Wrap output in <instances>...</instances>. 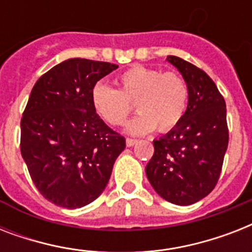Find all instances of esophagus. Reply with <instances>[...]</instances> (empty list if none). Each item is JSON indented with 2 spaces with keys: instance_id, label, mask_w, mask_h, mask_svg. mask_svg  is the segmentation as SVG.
Instances as JSON below:
<instances>
[{
  "instance_id": "obj_1",
  "label": "esophagus",
  "mask_w": 252,
  "mask_h": 252,
  "mask_svg": "<svg viewBox=\"0 0 252 252\" xmlns=\"http://www.w3.org/2000/svg\"><path fill=\"white\" fill-rule=\"evenodd\" d=\"M126 146H133V145H136V144H137V140H136V138H126Z\"/></svg>"
}]
</instances>
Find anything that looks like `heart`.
<instances>
[{"instance_id":"1","label":"heart","mask_w":252,"mask_h":252,"mask_svg":"<svg viewBox=\"0 0 252 252\" xmlns=\"http://www.w3.org/2000/svg\"><path fill=\"white\" fill-rule=\"evenodd\" d=\"M118 90L96 84L91 90V104L103 122L123 126L136 104L140 115L128 124L134 134L149 133L157 128L166 133L184 118L189 99V87L182 74L136 65L116 80Z\"/></svg>"}]
</instances>
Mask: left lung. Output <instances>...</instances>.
Listing matches in <instances>:
<instances>
[{
  "label": "left lung",
  "mask_w": 252,
  "mask_h": 252,
  "mask_svg": "<svg viewBox=\"0 0 252 252\" xmlns=\"http://www.w3.org/2000/svg\"><path fill=\"white\" fill-rule=\"evenodd\" d=\"M189 87L182 122L159 140L146 165L158 195L176 205H189L209 195L220 179L229 144L226 103L211 77L191 63L168 56Z\"/></svg>",
  "instance_id": "8db88e82"
}]
</instances>
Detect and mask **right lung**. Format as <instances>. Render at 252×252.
I'll use <instances>...</instances> for the list:
<instances>
[{"label":"right lung","instance_id":"obj_1","mask_svg":"<svg viewBox=\"0 0 252 252\" xmlns=\"http://www.w3.org/2000/svg\"><path fill=\"white\" fill-rule=\"evenodd\" d=\"M118 65L69 59L36 81L21 120V153L43 197L76 209L94 201L110 179L126 138L91 104V90Z\"/></svg>","mask_w":252,"mask_h":252}]
</instances>
